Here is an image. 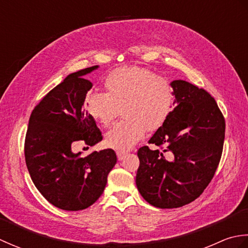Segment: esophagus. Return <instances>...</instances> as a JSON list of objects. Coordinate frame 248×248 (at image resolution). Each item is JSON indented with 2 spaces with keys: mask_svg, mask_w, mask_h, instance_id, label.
Wrapping results in <instances>:
<instances>
[{
  "mask_svg": "<svg viewBox=\"0 0 248 248\" xmlns=\"http://www.w3.org/2000/svg\"><path fill=\"white\" fill-rule=\"evenodd\" d=\"M116 155H117V157L119 161H123L124 157L125 156V152H123V151H117L116 152Z\"/></svg>",
  "mask_w": 248,
  "mask_h": 248,
  "instance_id": "obj_1",
  "label": "esophagus"
}]
</instances>
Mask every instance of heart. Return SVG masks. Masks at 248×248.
Segmentation results:
<instances>
[{"label": "heart", "instance_id": "heart-1", "mask_svg": "<svg viewBox=\"0 0 248 248\" xmlns=\"http://www.w3.org/2000/svg\"><path fill=\"white\" fill-rule=\"evenodd\" d=\"M107 93H89L84 107L87 114L108 127L123 108L125 118L105 134V144L127 151L144 138L146 130L155 131L170 114L175 94L171 85L154 71L140 67H123L104 80Z\"/></svg>", "mask_w": 248, "mask_h": 248}]
</instances>
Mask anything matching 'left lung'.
Returning a JSON list of instances; mask_svg holds the SVG:
<instances>
[{
    "instance_id": "8db88e82",
    "label": "left lung",
    "mask_w": 248,
    "mask_h": 248,
    "mask_svg": "<svg viewBox=\"0 0 248 248\" xmlns=\"http://www.w3.org/2000/svg\"><path fill=\"white\" fill-rule=\"evenodd\" d=\"M175 108L149 144L162 151L139 149L136 186L147 202L160 209L186 205L208 186L222 156L225 119L214 98L183 80L170 83Z\"/></svg>"
}]
</instances>
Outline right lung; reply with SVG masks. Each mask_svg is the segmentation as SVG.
Segmentation results:
<instances>
[{"instance_id": "add662e5", "label": "right lung", "mask_w": 248, "mask_h": 248, "mask_svg": "<svg viewBox=\"0 0 248 248\" xmlns=\"http://www.w3.org/2000/svg\"><path fill=\"white\" fill-rule=\"evenodd\" d=\"M93 66L67 76L46 94L31 114L24 155L35 186L55 207L66 211L88 208L101 196L117 156L113 149L87 156L72 151L75 141L94 146L102 140L96 121L84 108L93 84Z\"/></svg>"}]
</instances>
